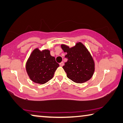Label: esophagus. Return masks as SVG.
Wrapping results in <instances>:
<instances>
[{"instance_id": "obj_1", "label": "esophagus", "mask_w": 123, "mask_h": 123, "mask_svg": "<svg viewBox=\"0 0 123 123\" xmlns=\"http://www.w3.org/2000/svg\"><path fill=\"white\" fill-rule=\"evenodd\" d=\"M59 65L60 66H63L64 65V63H63V62H61V63L59 64Z\"/></svg>"}]
</instances>
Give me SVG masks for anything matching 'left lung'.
Segmentation results:
<instances>
[{
    "label": "left lung",
    "mask_w": 123,
    "mask_h": 123,
    "mask_svg": "<svg viewBox=\"0 0 123 123\" xmlns=\"http://www.w3.org/2000/svg\"><path fill=\"white\" fill-rule=\"evenodd\" d=\"M68 61L63 66L67 77L76 83H83L90 80L95 70V64L90 52L82 43L78 42L70 47L62 44Z\"/></svg>",
    "instance_id": "1"
}]
</instances>
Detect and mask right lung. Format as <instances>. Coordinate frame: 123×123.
<instances>
[{"instance_id": "right-lung-1", "label": "right lung", "mask_w": 123, "mask_h": 123, "mask_svg": "<svg viewBox=\"0 0 123 123\" xmlns=\"http://www.w3.org/2000/svg\"><path fill=\"white\" fill-rule=\"evenodd\" d=\"M55 58L50 55V51H40L38 47L33 49L26 63V70L30 79L33 82L44 84L53 78L59 67Z\"/></svg>"}]
</instances>
